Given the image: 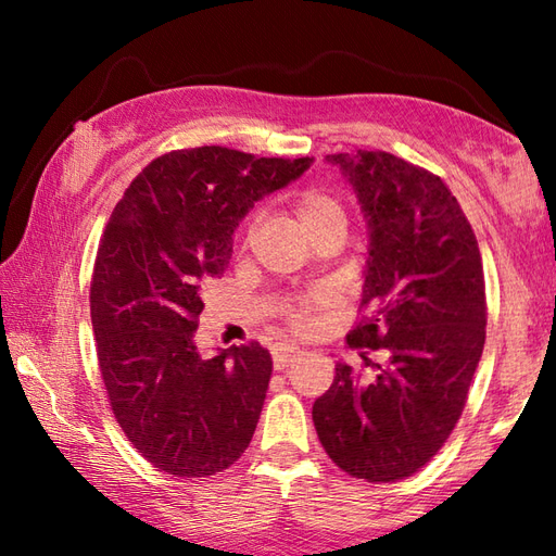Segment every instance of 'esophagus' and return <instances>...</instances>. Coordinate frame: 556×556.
<instances>
[{
  "label": "esophagus",
  "mask_w": 556,
  "mask_h": 556,
  "mask_svg": "<svg viewBox=\"0 0 556 556\" xmlns=\"http://www.w3.org/2000/svg\"><path fill=\"white\" fill-rule=\"evenodd\" d=\"M299 349L293 346H285V349H277L275 351V370H287L289 365L299 358Z\"/></svg>",
  "instance_id": "1"
}]
</instances>
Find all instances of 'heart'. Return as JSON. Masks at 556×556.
Instances as JSON below:
<instances>
[{
  "label": "heart",
  "mask_w": 556,
  "mask_h": 556,
  "mask_svg": "<svg viewBox=\"0 0 556 556\" xmlns=\"http://www.w3.org/2000/svg\"><path fill=\"white\" fill-rule=\"evenodd\" d=\"M293 212H296L299 222L308 233L320 229L327 222L344 217V207H341L339 200L329 191H323V188H303V191L293 198ZM253 229H255V217H248L241 231L243 243L251 239ZM325 303H327V293L323 291H308L303 293V296L291 299L287 303L285 313L293 332L299 334L313 332V329L320 325V311L325 308Z\"/></svg>",
  "instance_id": "obj_1"
}]
</instances>
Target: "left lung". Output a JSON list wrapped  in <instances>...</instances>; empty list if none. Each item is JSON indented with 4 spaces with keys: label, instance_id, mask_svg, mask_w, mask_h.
I'll return each mask as SVG.
<instances>
[{
    "label": "left lung",
    "instance_id": "1",
    "mask_svg": "<svg viewBox=\"0 0 556 556\" xmlns=\"http://www.w3.org/2000/svg\"><path fill=\"white\" fill-rule=\"evenodd\" d=\"M349 176L370 227L356 327L375 377L339 363L315 401L327 456L368 482H396L440 452L464 413L485 346L488 301L480 248L440 176L384 150L327 155ZM380 352L383 361H369Z\"/></svg>",
    "mask_w": 556,
    "mask_h": 556
}]
</instances>
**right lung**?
<instances>
[{"mask_svg":"<svg viewBox=\"0 0 556 556\" xmlns=\"http://www.w3.org/2000/svg\"><path fill=\"white\" fill-rule=\"evenodd\" d=\"M311 162L222 146L172 150L136 176L112 212L90 281L98 365L126 440L164 473H222L253 440L269 351L248 341L200 356V293L227 269L245 212Z\"/></svg>","mask_w":556,"mask_h":556,"instance_id":"right-lung-1","label":"right lung"}]
</instances>
